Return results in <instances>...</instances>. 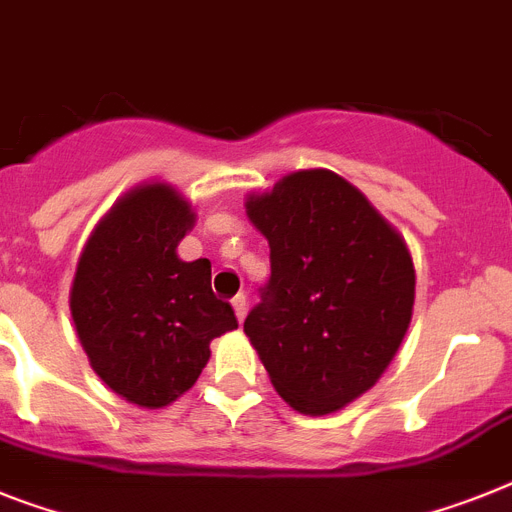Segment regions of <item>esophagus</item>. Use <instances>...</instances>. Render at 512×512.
Instances as JSON below:
<instances>
[{"mask_svg": "<svg viewBox=\"0 0 512 512\" xmlns=\"http://www.w3.org/2000/svg\"><path fill=\"white\" fill-rule=\"evenodd\" d=\"M231 307H234L236 320L242 322L244 315H247V296H244V294H236L234 299H231Z\"/></svg>", "mask_w": 512, "mask_h": 512, "instance_id": "34e87169", "label": "esophagus"}]
</instances>
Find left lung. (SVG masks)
Returning <instances> with one entry per match:
<instances>
[{
  "label": "left lung",
  "instance_id": "1",
  "mask_svg": "<svg viewBox=\"0 0 512 512\" xmlns=\"http://www.w3.org/2000/svg\"><path fill=\"white\" fill-rule=\"evenodd\" d=\"M244 208L270 244V281L244 333L291 409L333 414L380 380L409 330V247L328 169L286 174Z\"/></svg>",
  "mask_w": 512,
  "mask_h": 512
}]
</instances>
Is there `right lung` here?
I'll list each match as a JSON object with an SVG mask.
<instances>
[{
    "mask_svg": "<svg viewBox=\"0 0 512 512\" xmlns=\"http://www.w3.org/2000/svg\"><path fill=\"white\" fill-rule=\"evenodd\" d=\"M195 210L166 182L124 192L90 231L70 291L88 362L106 388L140 409H163L192 388L210 341L236 328L231 304L210 289V260L176 247Z\"/></svg>",
    "mask_w": 512,
    "mask_h": 512,
    "instance_id": "add662e5",
    "label": "right lung"
}]
</instances>
